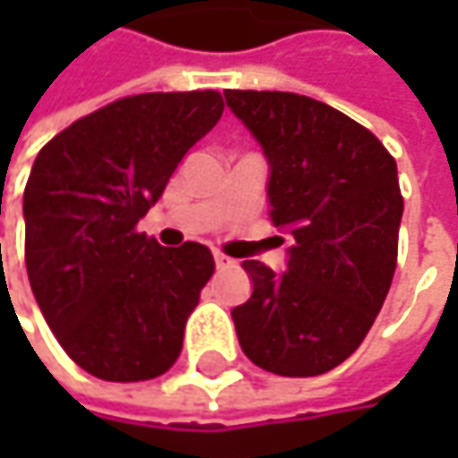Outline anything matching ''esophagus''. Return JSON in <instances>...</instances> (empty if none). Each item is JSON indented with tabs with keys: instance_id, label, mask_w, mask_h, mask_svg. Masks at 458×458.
<instances>
[{
	"instance_id": "obj_1",
	"label": "esophagus",
	"mask_w": 458,
	"mask_h": 458,
	"mask_svg": "<svg viewBox=\"0 0 458 458\" xmlns=\"http://www.w3.org/2000/svg\"><path fill=\"white\" fill-rule=\"evenodd\" d=\"M214 262H216V267H219V270H229V267H234V265H237L232 257L221 255V252H214Z\"/></svg>"
}]
</instances>
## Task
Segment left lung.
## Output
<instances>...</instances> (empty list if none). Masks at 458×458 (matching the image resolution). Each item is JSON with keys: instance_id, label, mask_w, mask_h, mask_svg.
<instances>
[{"instance_id": "1", "label": "left lung", "mask_w": 458, "mask_h": 458, "mask_svg": "<svg viewBox=\"0 0 458 458\" xmlns=\"http://www.w3.org/2000/svg\"><path fill=\"white\" fill-rule=\"evenodd\" d=\"M270 165V219L293 237L288 267H242L252 295L232 310L242 352L283 377H316L357 352L397 265V165L354 119L288 91H224Z\"/></svg>"}]
</instances>
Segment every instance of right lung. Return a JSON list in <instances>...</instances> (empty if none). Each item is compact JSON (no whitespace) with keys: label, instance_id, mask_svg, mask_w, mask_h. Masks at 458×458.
Wrapping results in <instances>:
<instances>
[{"label":"right lung","instance_id":"add662e5","mask_svg":"<svg viewBox=\"0 0 458 458\" xmlns=\"http://www.w3.org/2000/svg\"><path fill=\"white\" fill-rule=\"evenodd\" d=\"M221 112L219 91L124 97L35 157L22 201L30 288L65 354L94 377H160L181 354L214 257L199 242L160 247L137 221Z\"/></svg>","mask_w":458,"mask_h":458}]
</instances>
